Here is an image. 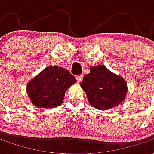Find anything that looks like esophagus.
Returning a JSON list of instances; mask_svg holds the SVG:
<instances>
[{
  "mask_svg": "<svg viewBox=\"0 0 154 154\" xmlns=\"http://www.w3.org/2000/svg\"><path fill=\"white\" fill-rule=\"evenodd\" d=\"M83 79V75H79V76H77V81L78 83H80L82 82V81Z\"/></svg>",
  "mask_w": 154,
  "mask_h": 154,
  "instance_id": "esophagus-1",
  "label": "esophagus"
}]
</instances>
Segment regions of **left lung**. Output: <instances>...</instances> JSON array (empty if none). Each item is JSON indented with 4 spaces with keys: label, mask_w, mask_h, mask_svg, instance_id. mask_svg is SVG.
Returning a JSON list of instances; mask_svg holds the SVG:
<instances>
[{
    "label": "left lung",
    "mask_w": 154,
    "mask_h": 154,
    "mask_svg": "<svg viewBox=\"0 0 154 154\" xmlns=\"http://www.w3.org/2000/svg\"><path fill=\"white\" fill-rule=\"evenodd\" d=\"M81 87L91 106L104 110L119 106L125 100L128 89L122 77L102 65L91 67L90 73L84 77Z\"/></svg>",
    "instance_id": "8db88e82"
}]
</instances>
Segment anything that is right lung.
I'll return each instance as SVG.
<instances>
[{
  "mask_svg": "<svg viewBox=\"0 0 154 154\" xmlns=\"http://www.w3.org/2000/svg\"><path fill=\"white\" fill-rule=\"evenodd\" d=\"M76 82V78L67 69L50 66L29 82L27 93L36 106L54 108L61 106L66 91Z\"/></svg>",
  "mask_w": 154,
  "mask_h": 154,
  "instance_id": "right-lung-1",
  "label": "right lung"
}]
</instances>
